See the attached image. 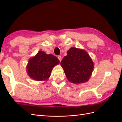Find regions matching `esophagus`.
<instances>
[{
    "mask_svg": "<svg viewBox=\"0 0 122 122\" xmlns=\"http://www.w3.org/2000/svg\"><path fill=\"white\" fill-rule=\"evenodd\" d=\"M58 59L59 60V61H61L62 57H61V56H60H60H58Z\"/></svg>",
    "mask_w": 122,
    "mask_h": 122,
    "instance_id": "1",
    "label": "esophagus"
}]
</instances>
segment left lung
Instances as JSON below:
<instances>
[{
	"label": "left lung",
	"instance_id": "1",
	"mask_svg": "<svg viewBox=\"0 0 122 122\" xmlns=\"http://www.w3.org/2000/svg\"><path fill=\"white\" fill-rule=\"evenodd\" d=\"M65 75L70 82L80 84L87 82L92 74L94 62L89 54L81 49L71 47L61 62Z\"/></svg>",
	"mask_w": 122,
	"mask_h": 122
}]
</instances>
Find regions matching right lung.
Segmentation results:
<instances>
[{"mask_svg": "<svg viewBox=\"0 0 122 122\" xmlns=\"http://www.w3.org/2000/svg\"><path fill=\"white\" fill-rule=\"evenodd\" d=\"M58 58L52 54H47L39 51L35 56L29 59L26 71L30 78L36 81H47L54 66L60 63Z\"/></svg>", "mask_w": 122, "mask_h": 122, "instance_id": "right-lung-1", "label": "right lung"}]
</instances>
